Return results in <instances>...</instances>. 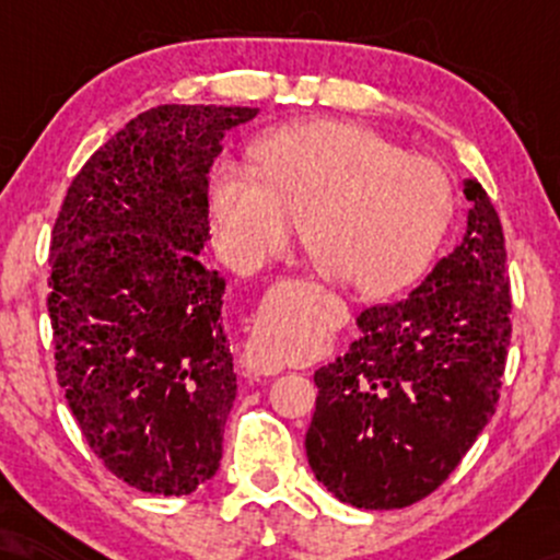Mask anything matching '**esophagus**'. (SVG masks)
<instances>
[{
    "instance_id": "1",
    "label": "esophagus",
    "mask_w": 560,
    "mask_h": 560,
    "mask_svg": "<svg viewBox=\"0 0 560 560\" xmlns=\"http://www.w3.org/2000/svg\"><path fill=\"white\" fill-rule=\"evenodd\" d=\"M247 365L253 374H260V376H276L284 371V365L276 361V358L268 355V352H262L255 342L247 347Z\"/></svg>"
}]
</instances>
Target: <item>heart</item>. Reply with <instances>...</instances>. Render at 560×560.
<instances>
[{
    "label": "heart",
    "instance_id": "heart-1",
    "mask_svg": "<svg viewBox=\"0 0 560 560\" xmlns=\"http://www.w3.org/2000/svg\"><path fill=\"white\" fill-rule=\"evenodd\" d=\"M258 171L221 160L210 176L218 247L240 271L300 234L326 279L389 292L421 271L445 234L453 197L442 168L382 133L345 120H311L266 133Z\"/></svg>",
    "mask_w": 560,
    "mask_h": 560
}]
</instances>
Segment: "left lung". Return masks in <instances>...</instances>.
I'll return each instance as SVG.
<instances>
[{
	"instance_id": "obj_1",
	"label": "left lung",
	"mask_w": 560,
	"mask_h": 560,
	"mask_svg": "<svg viewBox=\"0 0 560 560\" xmlns=\"http://www.w3.org/2000/svg\"><path fill=\"white\" fill-rule=\"evenodd\" d=\"M464 242L408 298L365 307L342 358L316 371L307 464L334 498L392 511L432 494L500 400L511 345L503 226L477 178Z\"/></svg>"
}]
</instances>
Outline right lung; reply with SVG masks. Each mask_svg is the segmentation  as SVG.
<instances>
[{"mask_svg": "<svg viewBox=\"0 0 560 560\" xmlns=\"http://www.w3.org/2000/svg\"><path fill=\"white\" fill-rule=\"evenodd\" d=\"M255 107L160 105L83 163L52 229L55 371L96 458L126 485L189 494L218 471L236 374L226 279L197 260L223 131Z\"/></svg>", "mask_w": 560, "mask_h": 560, "instance_id": "add662e5", "label": "right lung"}]
</instances>
